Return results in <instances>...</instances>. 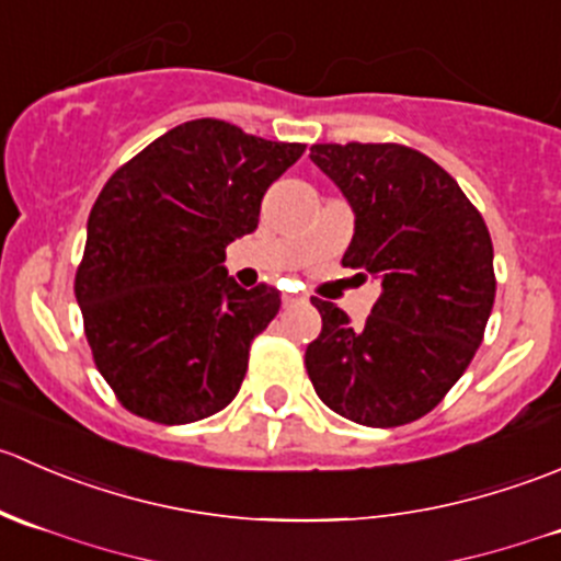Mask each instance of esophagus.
Masks as SVG:
<instances>
[{"label":"esophagus","mask_w":561,"mask_h":561,"mask_svg":"<svg viewBox=\"0 0 561 561\" xmlns=\"http://www.w3.org/2000/svg\"><path fill=\"white\" fill-rule=\"evenodd\" d=\"M282 301H285V307H304V304H309V296L307 293H287Z\"/></svg>","instance_id":"obj_1"}]
</instances>
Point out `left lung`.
<instances>
[{
    "label": "left lung",
    "mask_w": 561,
    "mask_h": 561,
    "mask_svg": "<svg viewBox=\"0 0 561 561\" xmlns=\"http://www.w3.org/2000/svg\"><path fill=\"white\" fill-rule=\"evenodd\" d=\"M312 162L355 211L344 268L375 276L380 298L360 328L312 298L322 331L309 380L360 426H404L445 399L483 342L494 307V247L448 171L401 144H314Z\"/></svg>",
    "instance_id": "left-lung-1"
}]
</instances>
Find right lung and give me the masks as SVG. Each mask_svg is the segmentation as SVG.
Here are the masks:
<instances>
[{
    "instance_id": "add662e5",
    "label": "right lung",
    "mask_w": 561,
    "mask_h": 561,
    "mask_svg": "<svg viewBox=\"0 0 561 561\" xmlns=\"http://www.w3.org/2000/svg\"><path fill=\"white\" fill-rule=\"evenodd\" d=\"M304 144L195 118L124 162L94 201L76 271L94 366L122 407L179 426L225 410L249 347L282 307L225 271V247L252 233L260 201Z\"/></svg>"
}]
</instances>
